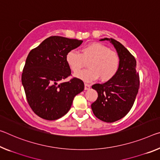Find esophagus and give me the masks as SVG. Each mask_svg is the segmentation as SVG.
Here are the masks:
<instances>
[{
	"label": "esophagus",
	"instance_id": "1",
	"mask_svg": "<svg viewBox=\"0 0 160 160\" xmlns=\"http://www.w3.org/2000/svg\"><path fill=\"white\" fill-rule=\"evenodd\" d=\"M90 88V85L89 84H87V83H85V90H89Z\"/></svg>",
	"mask_w": 160,
	"mask_h": 160
}]
</instances>
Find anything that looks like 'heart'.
Masks as SVG:
<instances>
[{"instance_id":"heart-1","label":"heart","mask_w":160,"mask_h":160,"mask_svg":"<svg viewBox=\"0 0 160 160\" xmlns=\"http://www.w3.org/2000/svg\"><path fill=\"white\" fill-rule=\"evenodd\" d=\"M89 68L80 71L76 77L85 82H92L100 77L102 82L115 77L120 68L118 53L100 42H92L83 47L81 53L70 50L66 53L65 61L73 72H78L83 67L85 60Z\"/></svg>"}]
</instances>
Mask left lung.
<instances>
[{
	"label": "left lung",
	"instance_id": "obj_1",
	"mask_svg": "<svg viewBox=\"0 0 160 160\" xmlns=\"http://www.w3.org/2000/svg\"><path fill=\"white\" fill-rule=\"evenodd\" d=\"M100 40H109L114 45L120 58V68L110 80L92 86L98 97L91 108L100 120L114 122L124 118L132 107L139 88V76L135 57L123 45L113 38H105Z\"/></svg>",
	"mask_w": 160,
	"mask_h": 160
}]
</instances>
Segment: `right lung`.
<instances>
[{"instance_id":"right-lung-1","label":"right lung","mask_w":160,"mask_h":160,"mask_svg":"<svg viewBox=\"0 0 160 160\" xmlns=\"http://www.w3.org/2000/svg\"><path fill=\"white\" fill-rule=\"evenodd\" d=\"M82 40L51 36L29 52L22 73V84L32 110L40 118L55 120L70 110L75 96L84 83L73 78L65 61L66 53L79 47Z\"/></svg>"}]
</instances>
